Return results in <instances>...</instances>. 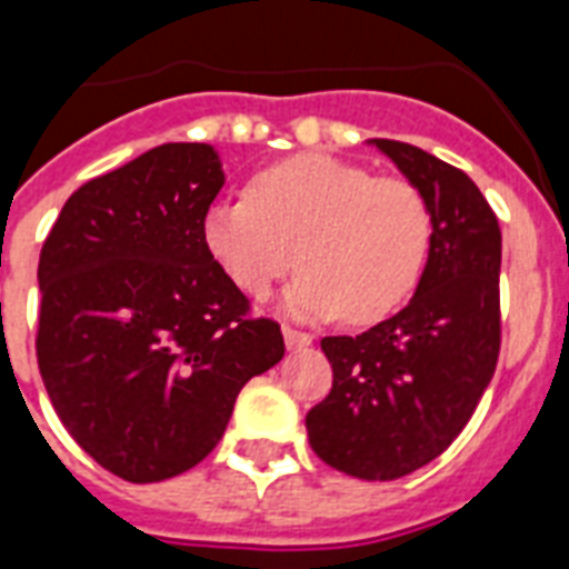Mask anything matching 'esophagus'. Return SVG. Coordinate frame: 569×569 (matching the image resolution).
Segmentation results:
<instances>
[{
	"instance_id": "esophagus-1",
	"label": "esophagus",
	"mask_w": 569,
	"mask_h": 569,
	"mask_svg": "<svg viewBox=\"0 0 569 569\" xmlns=\"http://www.w3.org/2000/svg\"><path fill=\"white\" fill-rule=\"evenodd\" d=\"M283 339H286V348H307L312 342V333L307 330H298V328H283Z\"/></svg>"
}]
</instances>
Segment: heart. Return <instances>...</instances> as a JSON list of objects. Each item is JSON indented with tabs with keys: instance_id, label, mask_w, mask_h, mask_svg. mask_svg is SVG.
<instances>
[{
	"instance_id": "b5f03b06",
	"label": "heart",
	"mask_w": 569,
	"mask_h": 569,
	"mask_svg": "<svg viewBox=\"0 0 569 569\" xmlns=\"http://www.w3.org/2000/svg\"><path fill=\"white\" fill-rule=\"evenodd\" d=\"M200 232L209 259L253 301L289 274L295 247L303 271L289 307L372 325L416 292L433 214L407 177H375L337 156L298 153L253 173L248 197L209 206Z\"/></svg>"
}]
</instances>
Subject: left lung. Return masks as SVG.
<instances>
[{
  "label": "left lung",
  "mask_w": 569,
  "mask_h": 569,
  "mask_svg": "<svg viewBox=\"0 0 569 569\" xmlns=\"http://www.w3.org/2000/svg\"><path fill=\"white\" fill-rule=\"evenodd\" d=\"M375 147L428 197L433 239L413 301L360 337H325L328 398L307 413L312 451L363 481H392L449 449L502 348V230L467 173L405 141Z\"/></svg>",
  "instance_id": "8db88e82"
}]
</instances>
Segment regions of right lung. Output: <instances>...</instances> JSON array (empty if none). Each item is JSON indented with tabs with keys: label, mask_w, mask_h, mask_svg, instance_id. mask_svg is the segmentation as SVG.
Instances as JSON below:
<instances>
[{
	"label": "right lung",
	"mask_w": 569,
	"mask_h": 569,
	"mask_svg": "<svg viewBox=\"0 0 569 569\" xmlns=\"http://www.w3.org/2000/svg\"><path fill=\"white\" fill-rule=\"evenodd\" d=\"M223 186L209 144H162L70 194L40 248L38 369L102 469L153 485L197 467L239 389L283 360L274 319L203 248Z\"/></svg>",
	"instance_id": "add662e5"
}]
</instances>
